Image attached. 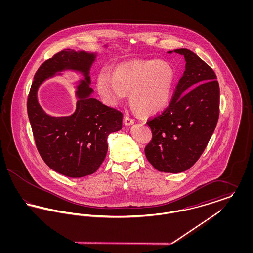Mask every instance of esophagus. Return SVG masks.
<instances>
[{"label":"esophagus","instance_id":"34e87169","mask_svg":"<svg viewBox=\"0 0 253 253\" xmlns=\"http://www.w3.org/2000/svg\"><path fill=\"white\" fill-rule=\"evenodd\" d=\"M124 123H125V125H132L134 123V120H132V118H130L129 116H125L124 117Z\"/></svg>","mask_w":253,"mask_h":253}]
</instances>
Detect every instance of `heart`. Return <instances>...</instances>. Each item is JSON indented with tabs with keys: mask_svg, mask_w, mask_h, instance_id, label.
I'll list each match as a JSON object with an SVG mask.
<instances>
[{
	"mask_svg": "<svg viewBox=\"0 0 253 253\" xmlns=\"http://www.w3.org/2000/svg\"><path fill=\"white\" fill-rule=\"evenodd\" d=\"M175 84V72L165 61L132 60L117 65L113 75L102 70L96 77V90L110 106H118L130 93V103L138 113L151 116L166 108Z\"/></svg>",
	"mask_w": 253,
	"mask_h": 253,
	"instance_id": "obj_1",
	"label": "heart"
}]
</instances>
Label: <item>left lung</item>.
Returning <instances> with one entry per match:
<instances>
[{"instance_id": "1", "label": "left lung", "mask_w": 253, "mask_h": 253, "mask_svg": "<svg viewBox=\"0 0 253 253\" xmlns=\"http://www.w3.org/2000/svg\"><path fill=\"white\" fill-rule=\"evenodd\" d=\"M174 52L184 56L185 71L168 107L147 121L153 138L145 147L154 168L170 173L189 169L203 154L215 130L220 103L214 71L189 49Z\"/></svg>"}]
</instances>
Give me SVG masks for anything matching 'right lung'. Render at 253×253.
Instances as JSON below:
<instances>
[{
    "label": "right lung",
    "instance_id": "add662e5",
    "mask_svg": "<svg viewBox=\"0 0 253 253\" xmlns=\"http://www.w3.org/2000/svg\"><path fill=\"white\" fill-rule=\"evenodd\" d=\"M96 53L64 49L45 60L34 76L27 98V114L37 149L49 168L68 177L92 174L108 151L107 137L122 128V113L91 97L90 68ZM72 70L84 77L76 87V111L68 117H51L40 107L37 90L56 72ZM60 75V74H59Z\"/></svg>",
    "mask_w": 253,
    "mask_h": 253
}]
</instances>
